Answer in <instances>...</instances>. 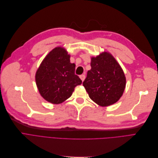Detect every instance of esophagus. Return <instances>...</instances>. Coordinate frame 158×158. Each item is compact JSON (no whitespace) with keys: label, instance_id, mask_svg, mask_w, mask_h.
I'll use <instances>...</instances> for the list:
<instances>
[{"label":"esophagus","instance_id":"1","mask_svg":"<svg viewBox=\"0 0 158 158\" xmlns=\"http://www.w3.org/2000/svg\"><path fill=\"white\" fill-rule=\"evenodd\" d=\"M80 79L81 80V81H84V80H85V74H81V75H80Z\"/></svg>","mask_w":158,"mask_h":158}]
</instances>
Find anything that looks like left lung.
I'll use <instances>...</instances> for the list:
<instances>
[{"label": "left lung", "instance_id": "1", "mask_svg": "<svg viewBox=\"0 0 158 158\" xmlns=\"http://www.w3.org/2000/svg\"><path fill=\"white\" fill-rule=\"evenodd\" d=\"M91 69L88 71L83 85L89 98L102 107L110 106L122 97L126 78L121 66L107 52L91 58Z\"/></svg>", "mask_w": 158, "mask_h": 158}]
</instances>
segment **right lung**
Returning a JSON list of instances; mask_svg holds the SVG:
<instances>
[{
	"instance_id": "1",
	"label": "right lung",
	"mask_w": 158,
	"mask_h": 158,
	"mask_svg": "<svg viewBox=\"0 0 158 158\" xmlns=\"http://www.w3.org/2000/svg\"><path fill=\"white\" fill-rule=\"evenodd\" d=\"M74 71L75 64L70 62V55L67 51L61 47L52 49L36 73V84L40 95L53 104L68 99L75 87L81 84Z\"/></svg>"
}]
</instances>
